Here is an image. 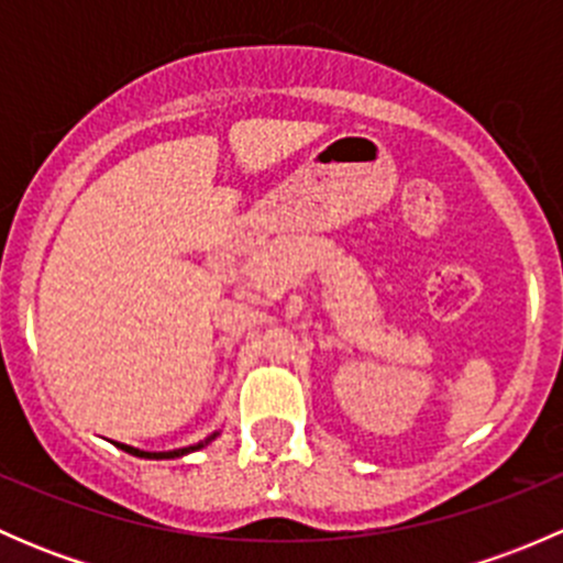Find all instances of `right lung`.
Instances as JSON below:
<instances>
[{"label": "right lung", "mask_w": 563, "mask_h": 563, "mask_svg": "<svg viewBox=\"0 0 563 563\" xmlns=\"http://www.w3.org/2000/svg\"><path fill=\"white\" fill-rule=\"evenodd\" d=\"M214 439H218V433H212V435H209V439L198 441V444H192V446H181V450H172V452H144V450H135V446L119 444V441H113V444H117L119 450H124V452H128V455H135V457H150V460H174V457L190 455V452L201 450V446H207L209 441H214Z\"/></svg>", "instance_id": "obj_1"}]
</instances>
